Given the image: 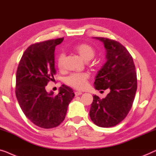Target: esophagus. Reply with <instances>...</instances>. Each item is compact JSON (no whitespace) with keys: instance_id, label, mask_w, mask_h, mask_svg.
<instances>
[{"instance_id":"esophagus-1","label":"esophagus","mask_w":156,"mask_h":156,"mask_svg":"<svg viewBox=\"0 0 156 156\" xmlns=\"http://www.w3.org/2000/svg\"><path fill=\"white\" fill-rule=\"evenodd\" d=\"M75 95H76V96H78V95H82V92H80V91H76L75 92Z\"/></svg>"}]
</instances>
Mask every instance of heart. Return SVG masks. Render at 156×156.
Masks as SVG:
<instances>
[{
  "mask_svg": "<svg viewBox=\"0 0 156 156\" xmlns=\"http://www.w3.org/2000/svg\"><path fill=\"white\" fill-rule=\"evenodd\" d=\"M82 58L85 61H89L95 56V51L93 47L87 44H80L75 47ZM64 54L61 53L57 57L56 64L58 69H62L64 61ZM90 78V74L86 72L83 73H73L66 78V83L70 86L75 87L76 89H83L87 86V80Z\"/></svg>",
  "mask_w": 156,
  "mask_h": 156,
  "instance_id": "heart-1",
  "label": "heart"
}]
</instances>
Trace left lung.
Here are the masks:
<instances>
[{
  "label": "left lung",
  "instance_id": "1",
  "mask_svg": "<svg viewBox=\"0 0 156 156\" xmlns=\"http://www.w3.org/2000/svg\"><path fill=\"white\" fill-rule=\"evenodd\" d=\"M104 44L107 61L98 72L94 82L98 90L109 89L103 99L93 96L90 117L100 127H112L121 122L132 107L137 89L136 72L133 58L117 41L95 37Z\"/></svg>",
  "mask_w": 156,
  "mask_h": 156
}]
</instances>
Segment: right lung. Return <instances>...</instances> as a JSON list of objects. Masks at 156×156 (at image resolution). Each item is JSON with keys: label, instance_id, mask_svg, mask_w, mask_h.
<instances>
[{"label": "right lung", "instance_id": "1", "mask_svg": "<svg viewBox=\"0 0 156 156\" xmlns=\"http://www.w3.org/2000/svg\"><path fill=\"white\" fill-rule=\"evenodd\" d=\"M63 38L30 45L20 61L16 73L17 100L23 113L36 126L51 129L65 119L69 103L75 96L71 87L62 85L57 95L45 87L54 80V51Z\"/></svg>", "mask_w": 156, "mask_h": 156}]
</instances>
